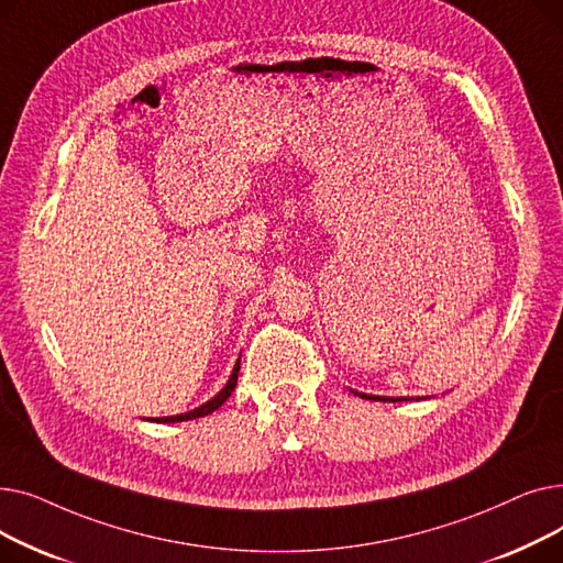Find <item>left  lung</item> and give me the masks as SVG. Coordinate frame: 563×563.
I'll return each instance as SVG.
<instances>
[{
  "label": "left lung",
  "instance_id": "1",
  "mask_svg": "<svg viewBox=\"0 0 563 563\" xmlns=\"http://www.w3.org/2000/svg\"><path fill=\"white\" fill-rule=\"evenodd\" d=\"M365 399H374V401H404V399H390V397H372V395H361Z\"/></svg>",
  "mask_w": 563,
  "mask_h": 563
}]
</instances>
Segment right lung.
Listing matches in <instances>:
<instances>
[{
    "label": "right lung",
    "mask_w": 563,
    "mask_h": 563,
    "mask_svg": "<svg viewBox=\"0 0 563 563\" xmlns=\"http://www.w3.org/2000/svg\"><path fill=\"white\" fill-rule=\"evenodd\" d=\"M236 374H240V363L234 365V369H232V374H230V378H228V383H225V388L214 397V399H210L207 404H202L200 408H194V410H189V412H185V416H173V418H155V422H185V420H196V418H202V416H210V412H214L230 395H232V390H234V386H236Z\"/></svg>",
    "instance_id": "add662e5"
}]
</instances>
